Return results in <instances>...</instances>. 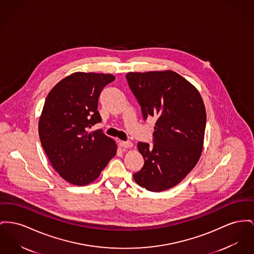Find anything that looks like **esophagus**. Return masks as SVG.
<instances>
[{"instance_id":"34e87169","label":"esophagus","mask_w":254,"mask_h":254,"mask_svg":"<svg viewBox=\"0 0 254 254\" xmlns=\"http://www.w3.org/2000/svg\"><path fill=\"white\" fill-rule=\"evenodd\" d=\"M120 147L124 148V149H129V148H132L133 144L129 141H120L119 142Z\"/></svg>"}]
</instances>
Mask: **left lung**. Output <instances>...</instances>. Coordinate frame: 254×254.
<instances>
[{
	"mask_svg": "<svg viewBox=\"0 0 254 254\" xmlns=\"http://www.w3.org/2000/svg\"><path fill=\"white\" fill-rule=\"evenodd\" d=\"M144 119L156 118L153 146L139 142L145 164L133 175L150 192L178 185L197 163L203 147L206 111L199 92L178 73L129 72L126 75Z\"/></svg>",
	"mask_w": 254,
	"mask_h": 254,
	"instance_id": "8db88e82",
	"label": "left lung"
}]
</instances>
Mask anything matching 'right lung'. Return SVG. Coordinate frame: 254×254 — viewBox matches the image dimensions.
<instances>
[{"label": "right lung", "instance_id": "add662e5", "mask_svg": "<svg viewBox=\"0 0 254 254\" xmlns=\"http://www.w3.org/2000/svg\"><path fill=\"white\" fill-rule=\"evenodd\" d=\"M110 74L76 72L50 91L38 123L41 145L54 169L67 182L84 186L98 179L117 152L113 139L89 131L102 121L101 91L112 82Z\"/></svg>", "mask_w": 254, "mask_h": 254}]
</instances>
